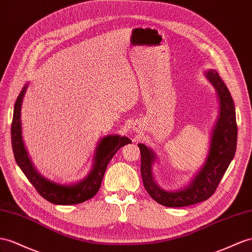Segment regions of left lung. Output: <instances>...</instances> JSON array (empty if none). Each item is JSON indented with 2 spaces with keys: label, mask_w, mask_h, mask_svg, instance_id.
<instances>
[{
  "label": "left lung",
  "mask_w": 252,
  "mask_h": 252,
  "mask_svg": "<svg viewBox=\"0 0 252 252\" xmlns=\"http://www.w3.org/2000/svg\"><path fill=\"white\" fill-rule=\"evenodd\" d=\"M205 77L215 88L219 100V114L213 127L210 150L205 163L185 188L168 191L154 181L152 166L156 153L144 144H138L141 154L140 173L146 190L153 200L168 208H181L205 201L215 192L236 151L237 126L235 106L229 89L216 70H208Z\"/></svg>",
  "instance_id": "8db88e82"
}]
</instances>
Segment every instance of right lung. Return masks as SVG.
<instances>
[{"instance_id": "1", "label": "right lung", "mask_w": 252, "mask_h": 252, "mask_svg": "<svg viewBox=\"0 0 252 252\" xmlns=\"http://www.w3.org/2000/svg\"><path fill=\"white\" fill-rule=\"evenodd\" d=\"M28 85L29 84L24 85L20 94L18 95L11 124V146L18 166L38 193L51 203L60 205L77 204L93 198L100 189L109 160L121 147L132 143V140L119 135H108L101 138L94 150L93 168L85 179L72 185H62L51 182L35 169L22 140L21 106Z\"/></svg>"}]
</instances>
